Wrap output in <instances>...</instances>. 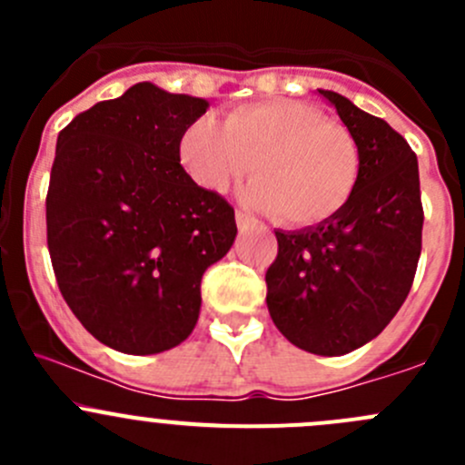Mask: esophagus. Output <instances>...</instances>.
<instances>
[{
  "label": "esophagus",
  "instance_id": "esophagus-1",
  "mask_svg": "<svg viewBox=\"0 0 465 465\" xmlns=\"http://www.w3.org/2000/svg\"><path fill=\"white\" fill-rule=\"evenodd\" d=\"M236 224H238V229H241V233L250 232V229H254V227H259V223H256L252 215L242 213V211H236Z\"/></svg>",
  "mask_w": 465,
  "mask_h": 465
}]
</instances>
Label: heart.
Listing matches in <instances>:
<instances>
[{
  "instance_id": "1",
  "label": "heart",
  "mask_w": 465,
  "mask_h": 465,
  "mask_svg": "<svg viewBox=\"0 0 465 465\" xmlns=\"http://www.w3.org/2000/svg\"><path fill=\"white\" fill-rule=\"evenodd\" d=\"M177 153L211 193H224L254 168L259 180L242 191V203L288 227H315L340 213L362 168L353 134L299 101L236 107L224 125L203 116L186 125Z\"/></svg>"
}]
</instances>
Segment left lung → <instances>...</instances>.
<instances>
[{"instance_id":"left-lung-1","label":"left lung","mask_w":465,"mask_h":465,"mask_svg":"<svg viewBox=\"0 0 465 465\" xmlns=\"http://www.w3.org/2000/svg\"><path fill=\"white\" fill-rule=\"evenodd\" d=\"M317 92L360 145V182L326 223L276 232L265 302L285 340L332 358L371 341L401 311L419 265L423 206L410 143L341 94Z\"/></svg>"}]
</instances>
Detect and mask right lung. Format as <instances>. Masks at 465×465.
I'll return each instance as SVG.
<instances>
[{"label":"right lung","mask_w":465,"mask_h":465,"mask_svg":"<svg viewBox=\"0 0 465 465\" xmlns=\"http://www.w3.org/2000/svg\"><path fill=\"white\" fill-rule=\"evenodd\" d=\"M209 101L137 83L78 114L55 143L46 245L64 302L101 344L153 355L200 317L206 267L232 250L233 209L182 168Z\"/></svg>","instance_id":"1"}]
</instances>
